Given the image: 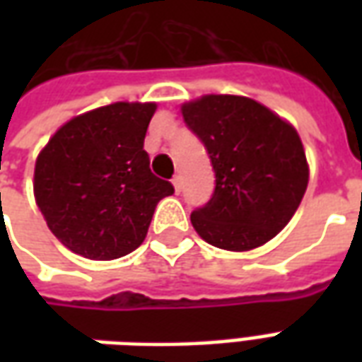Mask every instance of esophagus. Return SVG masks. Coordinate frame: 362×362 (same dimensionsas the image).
I'll return each instance as SVG.
<instances>
[{"label":"esophagus","mask_w":362,"mask_h":362,"mask_svg":"<svg viewBox=\"0 0 362 362\" xmlns=\"http://www.w3.org/2000/svg\"><path fill=\"white\" fill-rule=\"evenodd\" d=\"M173 186H174V189H176V194H180L182 178H180V176H178V174H176V176H174V178H173Z\"/></svg>","instance_id":"obj_1"}]
</instances>
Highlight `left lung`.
I'll use <instances>...</instances> for the list:
<instances>
[{
	"label": "left lung",
	"mask_w": 362,
	"mask_h": 362,
	"mask_svg": "<svg viewBox=\"0 0 362 362\" xmlns=\"http://www.w3.org/2000/svg\"><path fill=\"white\" fill-rule=\"evenodd\" d=\"M182 116L215 170L211 199L189 215L197 235L230 252L272 240L308 186V163L295 127L264 104L235 95L182 104Z\"/></svg>",
	"instance_id": "8db88e82"
}]
</instances>
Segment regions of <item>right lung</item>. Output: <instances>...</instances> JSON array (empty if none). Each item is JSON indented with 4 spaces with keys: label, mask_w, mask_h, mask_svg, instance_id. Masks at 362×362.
Listing matches in <instances>:
<instances>
[{
    "label": "right lung",
    "mask_w": 362,
    "mask_h": 362,
    "mask_svg": "<svg viewBox=\"0 0 362 362\" xmlns=\"http://www.w3.org/2000/svg\"><path fill=\"white\" fill-rule=\"evenodd\" d=\"M155 103H114L69 119L40 151L35 197L54 236L89 259H116L147 236L155 207L174 194L143 149Z\"/></svg>",
    "instance_id": "obj_1"
}]
</instances>
